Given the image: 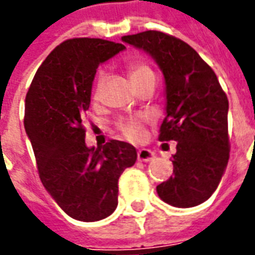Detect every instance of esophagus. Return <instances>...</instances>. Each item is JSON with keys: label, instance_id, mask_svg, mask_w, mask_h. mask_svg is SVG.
Listing matches in <instances>:
<instances>
[{"label": "esophagus", "instance_id": "1", "mask_svg": "<svg viewBox=\"0 0 255 255\" xmlns=\"http://www.w3.org/2000/svg\"><path fill=\"white\" fill-rule=\"evenodd\" d=\"M154 152L151 150H148V148H140L139 151H137V159L139 161L143 162H148L151 161L152 158H154Z\"/></svg>", "mask_w": 255, "mask_h": 255}]
</instances>
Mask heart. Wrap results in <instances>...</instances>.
<instances>
[{
	"mask_svg": "<svg viewBox=\"0 0 255 255\" xmlns=\"http://www.w3.org/2000/svg\"><path fill=\"white\" fill-rule=\"evenodd\" d=\"M128 74L131 77L133 85L142 82L148 77H154V71L150 66L144 62H133L128 66ZM104 75L100 74L96 81L94 86V99H99L103 90ZM147 118L144 116H128V118H120L118 120V128L123 132L124 136H127L131 140H140L144 135V123Z\"/></svg>",
	"mask_w": 255,
	"mask_h": 255,
	"instance_id": "obj_1",
	"label": "heart"
}]
</instances>
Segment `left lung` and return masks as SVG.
I'll list each match as a JSON object with an SVG mask.
<instances>
[{
	"instance_id": "left-lung-1",
	"label": "left lung",
	"mask_w": 255,
	"mask_h": 255,
	"mask_svg": "<svg viewBox=\"0 0 255 255\" xmlns=\"http://www.w3.org/2000/svg\"><path fill=\"white\" fill-rule=\"evenodd\" d=\"M155 59L165 75L166 118L161 142H177L173 175L156 186L165 203L180 208L208 200L222 180L228 158V99L215 71L192 47L161 31L123 36Z\"/></svg>"
}]
</instances>
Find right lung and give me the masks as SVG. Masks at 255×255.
Instances as JSON below:
<instances>
[{
    "mask_svg": "<svg viewBox=\"0 0 255 255\" xmlns=\"http://www.w3.org/2000/svg\"><path fill=\"white\" fill-rule=\"evenodd\" d=\"M126 48L122 43L74 37L51 51L25 97L24 127L43 185L73 219L97 222L118 207L119 177L136 161L132 144H85L84 113L100 63Z\"/></svg>",
    "mask_w": 255,
    "mask_h": 255,
    "instance_id": "add662e5",
    "label": "right lung"
}]
</instances>
